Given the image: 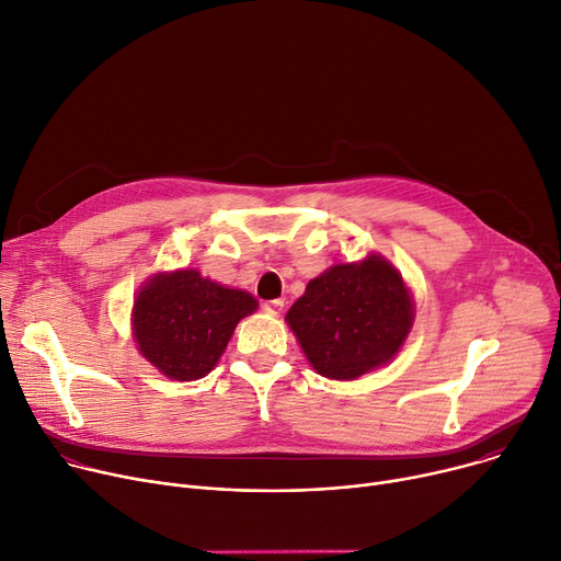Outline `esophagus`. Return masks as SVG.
Masks as SVG:
<instances>
[{"mask_svg": "<svg viewBox=\"0 0 561 561\" xmlns=\"http://www.w3.org/2000/svg\"><path fill=\"white\" fill-rule=\"evenodd\" d=\"M261 307H264V311L271 316H279L284 311V300H266Z\"/></svg>", "mask_w": 561, "mask_h": 561, "instance_id": "1", "label": "esophagus"}]
</instances>
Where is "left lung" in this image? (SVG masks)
I'll return each mask as SVG.
<instances>
[{
    "label": "left lung",
    "mask_w": 561,
    "mask_h": 561,
    "mask_svg": "<svg viewBox=\"0 0 561 561\" xmlns=\"http://www.w3.org/2000/svg\"><path fill=\"white\" fill-rule=\"evenodd\" d=\"M286 320L322 377L352 381L399 352L413 324V300L397 268L367 256L311 279Z\"/></svg>",
    "instance_id": "1"
}]
</instances>
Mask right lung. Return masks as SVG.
Returning a JSON list of instances; mask_svg holds the SVG:
<instances>
[{"mask_svg":"<svg viewBox=\"0 0 561 561\" xmlns=\"http://www.w3.org/2000/svg\"><path fill=\"white\" fill-rule=\"evenodd\" d=\"M254 309L250 293L209 282L198 271L158 275L135 300V341L167 377L196 381L214 369L237 322Z\"/></svg>","mask_w":561,"mask_h":561,"instance_id":"add662e5","label":"right lung"}]
</instances>
